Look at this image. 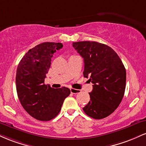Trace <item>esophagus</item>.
Instances as JSON below:
<instances>
[{
	"label": "esophagus",
	"instance_id": "34e87169",
	"mask_svg": "<svg viewBox=\"0 0 146 146\" xmlns=\"http://www.w3.org/2000/svg\"><path fill=\"white\" fill-rule=\"evenodd\" d=\"M71 93H73V94H78V93H80V90L75 89V88H71Z\"/></svg>",
	"mask_w": 146,
	"mask_h": 146
}]
</instances>
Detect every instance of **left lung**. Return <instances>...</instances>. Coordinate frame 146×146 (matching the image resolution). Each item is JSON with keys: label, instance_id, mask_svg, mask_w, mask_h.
<instances>
[{"label": "left lung", "instance_id": "1", "mask_svg": "<svg viewBox=\"0 0 146 146\" xmlns=\"http://www.w3.org/2000/svg\"><path fill=\"white\" fill-rule=\"evenodd\" d=\"M73 46L84 58V77L93 84L84 112L95 119L105 118L117 109L123 98L124 65L116 52L104 44L82 41L73 42Z\"/></svg>", "mask_w": 146, "mask_h": 146}]
</instances>
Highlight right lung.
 <instances>
[{
    "label": "right lung",
    "mask_w": 146,
    "mask_h": 146,
    "mask_svg": "<svg viewBox=\"0 0 146 146\" xmlns=\"http://www.w3.org/2000/svg\"><path fill=\"white\" fill-rule=\"evenodd\" d=\"M62 46L60 42L41 43L29 49L18 64L16 76L18 99L24 109L40 121L55 118L71 93L66 87L53 88L44 84L52 57Z\"/></svg>",
    "instance_id": "obj_1"
}]
</instances>
